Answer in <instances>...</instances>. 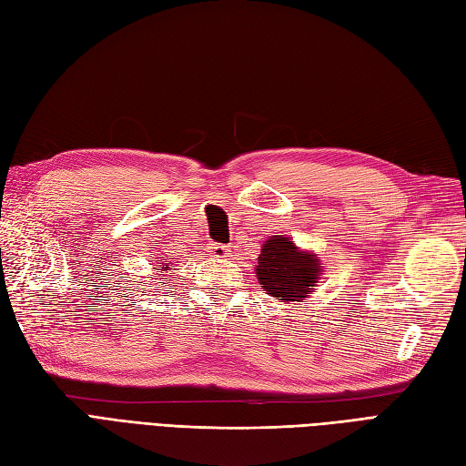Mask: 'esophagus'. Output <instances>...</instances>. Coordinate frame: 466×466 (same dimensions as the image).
Wrapping results in <instances>:
<instances>
[{
    "mask_svg": "<svg viewBox=\"0 0 466 466\" xmlns=\"http://www.w3.org/2000/svg\"><path fill=\"white\" fill-rule=\"evenodd\" d=\"M208 253L213 258H227V257L231 255V248L227 247V245H221V243H209Z\"/></svg>",
    "mask_w": 466,
    "mask_h": 466,
    "instance_id": "34e87169",
    "label": "esophagus"
}]
</instances>
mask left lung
Segmentation results:
<instances>
[{
	"mask_svg": "<svg viewBox=\"0 0 466 466\" xmlns=\"http://www.w3.org/2000/svg\"><path fill=\"white\" fill-rule=\"evenodd\" d=\"M322 275L314 253L300 251L290 237L272 235L258 255L257 279L267 294L280 302H302Z\"/></svg>",
	"mask_w": 466,
	"mask_h": 466,
	"instance_id": "8db88e82",
	"label": "left lung"
}]
</instances>
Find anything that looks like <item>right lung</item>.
<instances>
[{"label": "right lung", "mask_w": 466, "mask_h": 466, "mask_svg": "<svg viewBox=\"0 0 466 466\" xmlns=\"http://www.w3.org/2000/svg\"><path fill=\"white\" fill-rule=\"evenodd\" d=\"M162 265V263H160ZM162 270H169V267H167V263H164V267H162Z\"/></svg>", "instance_id": "1"}]
</instances>
